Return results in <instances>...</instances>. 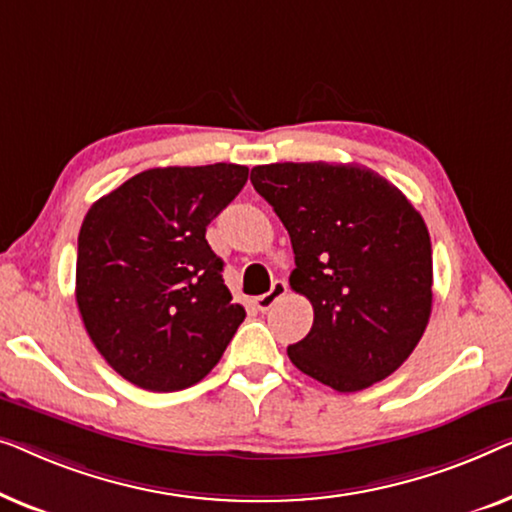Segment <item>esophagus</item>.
<instances>
[{
  "mask_svg": "<svg viewBox=\"0 0 512 512\" xmlns=\"http://www.w3.org/2000/svg\"><path fill=\"white\" fill-rule=\"evenodd\" d=\"M285 292H287V283L285 280H273L271 283V290L266 292V294H259V297H255L253 299V304H255V308L257 311H269V308L276 304V301L280 299V297H285Z\"/></svg>",
  "mask_w": 512,
  "mask_h": 512,
  "instance_id": "1",
  "label": "esophagus"
}]
</instances>
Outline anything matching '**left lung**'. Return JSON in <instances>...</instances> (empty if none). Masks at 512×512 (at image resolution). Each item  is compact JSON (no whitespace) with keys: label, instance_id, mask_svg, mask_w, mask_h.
Returning <instances> with one entry per match:
<instances>
[{"label":"left lung","instance_id":"1","mask_svg":"<svg viewBox=\"0 0 512 512\" xmlns=\"http://www.w3.org/2000/svg\"><path fill=\"white\" fill-rule=\"evenodd\" d=\"M290 234V285L313 304L292 364L336 392L399 369L431 315V241L422 215L359 164L283 162L250 171Z\"/></svg>","mask_w":512,"mask_h":512}]
</instances>
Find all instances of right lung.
I'll return each instance as SVG.
<instances>
[{
	"mask_svg": "<svg viewBox=\"0 0 512 512\" xmlns=\"http://www.w3.org/2000/svg\"><path fill=\"white\" fill-rule=\"evenodd\" d=\"M248 167L148 169L97 199L78 234L76 304L106 362L150 392L208 376L246 318L206 241Z\"/></svg>",
	"mask_w": 512,
	"mask_h": 512,
	"instance_id": "right-lung-1",
	"label": "right lung"
}]
</instances>
